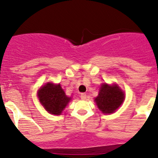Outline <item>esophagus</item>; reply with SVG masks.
<instances>
[{
	"mask_svg": "<svg viewBox=\"0 0 158 158\" xmlns=\"http://www.w3.org/2000/svg\"><path fill=\"white\" fill-rule=\"evenodd\" d=\"M87 98V95L85 93H81V99H82V100H85V99H86Z\"/></svg>",
	"mask_w": 158,
	"mask_h": 158,
	"instance_id": "1",
	"label": "esophagus"
}]
</instances>
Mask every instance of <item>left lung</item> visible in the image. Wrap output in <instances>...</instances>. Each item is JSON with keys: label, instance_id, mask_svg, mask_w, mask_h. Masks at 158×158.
<instances>
[{"label": "left lung", "instance_id": "obj_1", "mask_svg": "<svg viewBox=\"0 0 158 158\" xmlns=\"http://www.w3.org/2000/svg\"><path fill=\"white\" fill-rule=\"evenodd\" d=\"M124 92L118 85H102L99 95L95 99L99 109L104 114H111L119 107L124 101Z\"/></svg>", "mask_w": 158, "mask_h": 158}]
</instances>
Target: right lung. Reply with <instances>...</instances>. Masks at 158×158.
<instances>
[{"label":"right lung","instance_id":"add662e5","mask_svg":"<svg viewBox=\"0 0 158 158\" xmlns=\"http://www.w3.org/2000/svg\"><path fill=\"white\" fill-rule=\"evenodd\" d=\"M38 98L44 109L50 114L59 115L66 107L70 98L65 95L60 85L48 83L38 91Z\"/></svg>","mask_w":158,"mask_h":158}]
</instances>
